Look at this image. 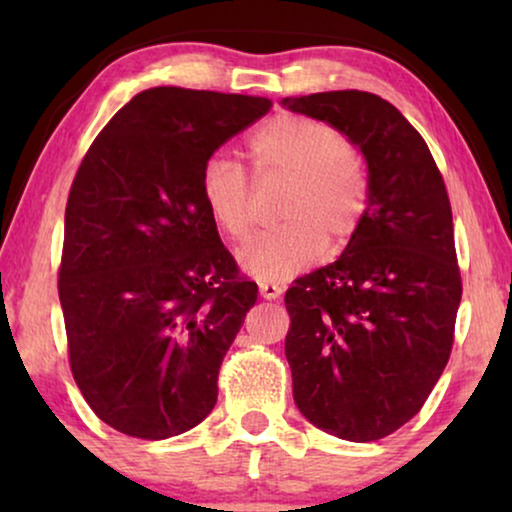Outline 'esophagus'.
Segmentation results:
<instances>
[{
  "label": "esophagus",
  "mask_w": 512,
  "mask_h": 512,
  "mask_svg": "<svg viewBox=\"0 0 512 512\" xmlns=\"http://www.w3.org/2000/svg\"><path fill=\"white\" fill-rule=\"evenodd\" d=\"M258 293H261L263 300H275L284 293V286L279 284H261L258 286Z\"/></svg>",
  "instance_id": "34e87169"
}]
</instances>
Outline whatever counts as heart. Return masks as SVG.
I'll return each instance as SVG.
<instances>
[{"mask_svg":"<svg viewBox=\"0 0 512 512\" xmlns=\"http://www.w3.org/2000/svg\"><path fill=\"white\" fill-rule=\"evenodd\" d=\"M247 153L261 181H289L282 228L242 249V270L258 282H282L324 251L340 254L359 233L370 202V179L359 153L331 125L298 114H277L249 137ZM200 198L214 226L244 242L254 226L251 186L235 160L209 158L200 174Z\"/></svg>","mask_w":512,"mask_h":512,"instance_id":"b5f03b06","label":"heart"}]
</instances>
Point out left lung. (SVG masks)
<instances>
[{
  "label": "left lung",
  "instance_id": "left-lung-1",
  "mask_svg": "<svg viewBox=\"0 0 512 512\" xmlns=\"http://www.w3.org/2000/svg\"><path fill=\"white\" fill-rule=\"evenodd\" d=\"M282 104L333 125L368 165L359 233L286 291L284 352L303 417L370 443L422 410L450 359L461 300L450 198L422 135L380 95L331 90Z\"/></svg>",
  "mask_w": 512,
  "mask_h": 512
}]
</instances>
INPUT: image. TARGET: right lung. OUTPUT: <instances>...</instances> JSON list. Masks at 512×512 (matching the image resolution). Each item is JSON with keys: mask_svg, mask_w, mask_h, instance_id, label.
<instances>
[{"mask_svg": "<svg viewBox=\"0 0 512 512\" xmlns=\"http://www.w3.org/2000/svg\"><path fill=\"white\" fill-rule=\"evenodd\" d=\"M265 97L149 88L104 125L65 209L58 293L69 366L104 424L163 440L200 424L258 286L200 198L212 153Z\"/></svg>", "mask_w": 512, "mask_h": 512, "instance_id": "right-lung-1", "label": "right lung"}]
</instances>
